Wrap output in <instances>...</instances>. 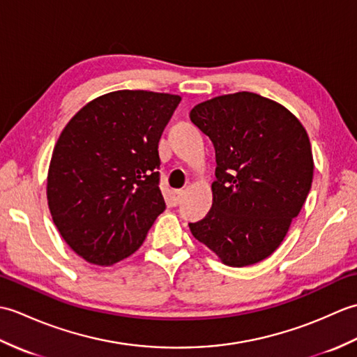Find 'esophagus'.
<instances>
[{"label":"esophagus","instance_id":"1","mask_svg":"<svg viewBox=\"0 0 357 357\" xmlns=\"http://www.w3.org/2000/svg\"><path fill=\"white\" fill-rule=\"evenodd\" d=\"M183 201V190H172L170 192V204L172 206H178Z\"/></svg>","mask_w":357,"mask_h":357}]
</instances>
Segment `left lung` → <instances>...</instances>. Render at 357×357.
<instances>
[{"label":"left lung","instance_id":"1","mask_svg":"<svg viewBox=\"0 0 357 357\" xmlns=\"http://www.w3.org/2000/svg\"><path fill=\"white\" fill-rule=\"evenodd\" d=\"M192 123L213 142L216 181L207 216L192 234L225 265L247 267L284 241L312 188L313 153L301 121L252 92L195 105Z\"/></svg>","mask_w":357,"mask_h":357}]
</instances>
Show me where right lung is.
<instances>
[{
    "instance_id": "obj_1",
    "label": "right lung",
    "mask_w": 357,
    "mask_h": 357,
    "mask_svg": "<svg viewBox=\"0 0 357 357\" xmlns=\"http://www.w3.org/2000/svg\"><path fill=\"white\" fill-rule=\"evenodd\" d=\"M181 96L118 90L86 104L53 149L47 202L53 222L90 264L133 255L165 210L158 144Z\"/></svg>"
}]
</instances>
